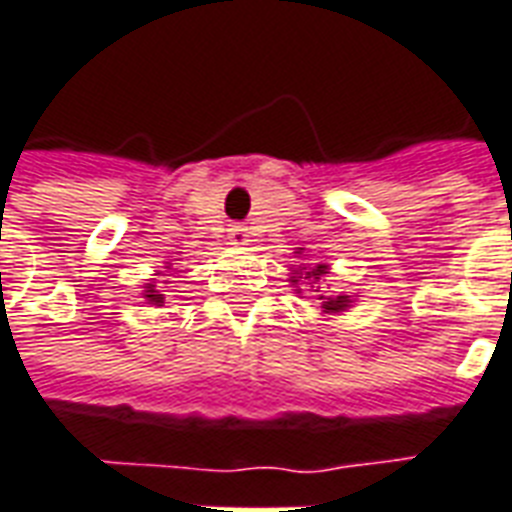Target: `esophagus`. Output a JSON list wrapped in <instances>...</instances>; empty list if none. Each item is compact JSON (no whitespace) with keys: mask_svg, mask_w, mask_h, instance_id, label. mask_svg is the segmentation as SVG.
Listing matches in <instances>:
<instances>
[{"mask_svg":"<svg viewBox=\"0 0 512 512\" xmlns=\"http://www.w3.org/2000/svg\"><path fill=\"white\" fill-rule=\"evenodd\" d=\"M227 238H230V244L233 246H246L249 244V230H246L244 225H233L230 227V233H227Z\"/></svg>","mask_w":512,"mask_h":512,"instance_id":"34e87169","label":"esophagus"}]
</instances>
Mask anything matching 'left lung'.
I'll use <instances>...</instances> for the list:
<instances>
[{"label":"left lung","instance_id":"left-lung-1","mask_svg":"<svg viewBox=\"0 0 512 512\" xmlns=\"http://www.w3.org/2000/svg\"><path fill=\"white\" fill-rule=\"evenodd\" d=\"M301 255V252H298ZM328 274V266L325 263H314V266L304 268L298 276H290V282H293L295 287L298 285H312L317 287V282L323 279V276ZM298 293H301V287H298ZM317 293H320V287H317ZM320 301H323V312L325 314H336V312H344L347 306L352 304L350 295H336V298H328V295H320Z\"/></svg>","mask_w":512,"mask_h":512}]
</instances>
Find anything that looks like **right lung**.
Here are the masks:
<instances>
[{"instance_id":"right-lung-1","label":"right lung","mask_w":512,"mask_h":512,"mask_svg":"<svg viewBox=\"0 0 512 512\" xmlns=\"http://www.w3.org/2000/svg\"><path fill=\"white\" fill-rule=\"evenodd\" d=\"M168 266H170V263H168ZM143 298H146V301H149V304H154V306L165 304V298H162V293L157 290V285L146 287V290H143Z\"/></svg>"}]
</instances>
